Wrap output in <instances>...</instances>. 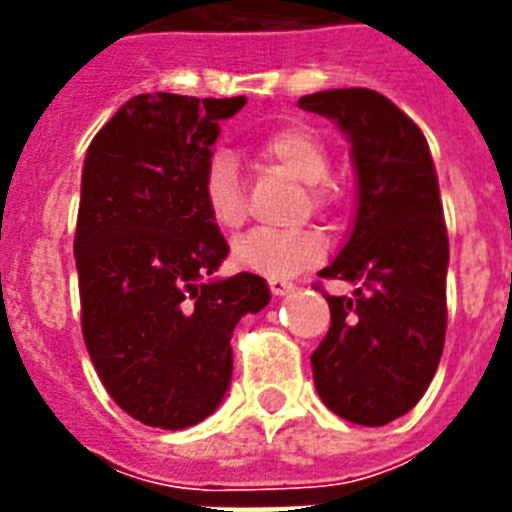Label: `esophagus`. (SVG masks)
Segmentation results:
<instances>
[{"mask_svg":"<svg viewBox=\"0 0 512 512\" xmlns=\"http://www.w3.org/2000/svg\"><path fill=\"white\" fill-rule=\"evenodd\" d=\"M268 287H271L273 295H287V292H292L295 289V284L287 279H279V276H273V279H268Z\"/></svg>","mask_w":512,"mask_h":512,"instance_id":"obj_1","label":"esophagus"}]
</instances>
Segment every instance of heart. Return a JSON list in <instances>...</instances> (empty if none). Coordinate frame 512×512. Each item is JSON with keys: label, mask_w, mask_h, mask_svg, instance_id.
I'll return each mask as SVG.
<instances>
[{"label": "heart", "mask_w": 512, "mask_h": 512, "mask_svg": "<svg viewBox=\"0 0 512 512\" xmlns=\"http://www.w3.org/2000/svg\"><path fill=\"white\" fill-rule=\"evenodd\" d=\"M257 154L268 164H276L284 172L305 183V209L316 215H335L342 207V188L329 180L332 154L319 132L308 124H284L260 140ZM201 199L215 225L231 231L239 228L247 217V199L241 183L239 167L231 154L217 151L204 167L201 177ZM233 263L244 271L263 276H289V273L311 268L324 257V239L316 228L297 231H252L233 241Z\"/></svg>", "instance_id": "1"}]
</instances>
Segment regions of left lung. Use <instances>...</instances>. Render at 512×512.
Returning a JSON list of instances; mask_svg holds the SVG:
<instances>
[{
  "instance_id": "left-lung-1",
  "label": "left lung",
  "mask_w": 512,
  "mask_h": 512,
  "mask_svg": "<svg viewBox=\"0 0 512 512\" xmlns=\"http://www.w3.org/2000/svg\"><path fill=\"white\" fill-rule=\"evenodd\" d=\"M300 108L345 130L358 172L353 233L319 273L358 289L327 295L313 382L337 417L380 428L420 401L444 353L449 236L436 167L420 127L380 92H313Z\"/></svg>"
}]
</instances>
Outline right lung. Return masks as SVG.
<instances>
[{"label":"right lung","mask_w":512,"mask_h":512,"mask_svg":"<svg viewBox=\"0 0 512 512\" xmlns=\"http://www.w3.org/2000/svg\"><path fill=\"white\" fill-rule=\"evenodd\" d=\"M239 98L146 92L92 138L74 255L82 335L100 382L143 425L180 430L223 401L231 337L268 305L255 273L204 281L228 255L201 199V177Z\"/></svg>","instance_id":"1"}]
</instances>
